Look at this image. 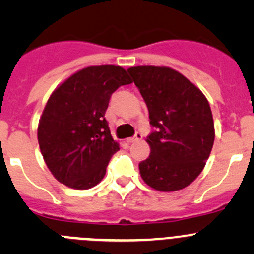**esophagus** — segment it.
Returning <instances> with one entry per match:
<instances>
[{
    "mask_svg": "<svg viewBox=\"0 0 254 254\" xmlns=\"http://www.w3.org/2000/svg\"><path fill=\"white\" fill-rule=\"evenodd\" d=\"M142 139V134L141 132H136V134H135V136H132V137H129V139H127V142H135V141H139V140H141Z\"/></svg>",
    "mask_w": 254,
    "mask_h": 254,
    "instance_id": "1",
    "label": "esophagus"
}]
</instances>
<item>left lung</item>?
Wrapping results in <instances>:
<instances>
[{
	"mask_svg": "<svg viewBox=\"0 0 254 254\" xmlns=\"http://www.w3.org/2000/svg\"><path fill=\"white\" fill-rule=\"evenodd\" d=\"M148 109L153 131L151 153L139 163L140 175L156 190L186 188L203 171L215 139L209 102L188 78L170 67L127 70Z\"/></svg>",
	"mask_w": 254,
	"mask_h": 254,
	"instance_id": "1",
	"label": "left lung"
}]
</instances>
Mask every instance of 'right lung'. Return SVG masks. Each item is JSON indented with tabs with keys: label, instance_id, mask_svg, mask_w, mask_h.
<instances>
[{
	"label": "right lung",
	"instance_id": "right-lung-1",
	"mask_svg": "<svg viewBox=\"0 0 254 254\" xmlns=\"http://www.w3.org/2000/svg\"><path fill=\"white\" fill-rule=\"evenodd\" d=\"M130 83L120 66H91L53 92L40 118L38 141L60 183L83 190L103 179L112 156L119 151L104 115L112 94Z\"/></svg>",
	"mask_w": 254,
	"mask_h": 254
}]
</instances>
